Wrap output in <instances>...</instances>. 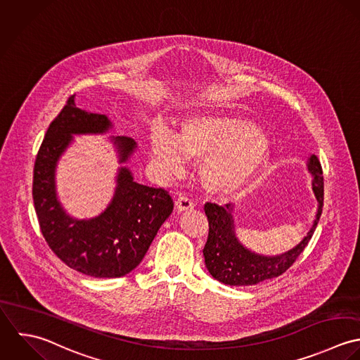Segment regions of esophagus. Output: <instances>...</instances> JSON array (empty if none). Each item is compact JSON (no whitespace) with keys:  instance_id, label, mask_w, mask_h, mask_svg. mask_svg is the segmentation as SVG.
<instances>
[{"instance_id":"1","label":"esophagus","mask_w":360,"mask_h":360,"mask_svg":"<svg viewBox=\"0 0 360 360\" xmlns=\"http://www.w3.org/2000/svg\"><path fill=\"white\" fill-rule=\"evenodd\" d=\"M175 205H176L178 212H189V210L195 209V203L186 196H179Z\"/></svg>"}]
</instances>
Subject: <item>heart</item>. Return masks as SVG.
Segmentation results:
<instances>
[{
    "label": "heart",
    "mask_w": 360,
    "mask_h": 360,
    "mask_svg": "<svg viewBox=\"0 0 360 360\" xmlns=\"http://www.w3.org/2000/svg\"><path fill=\"white\" fill-rule=\"evenodd\" d=\"M150 147L154 167L167 179L185 172V158L202 160V182L218 195L243 189L270 160L269 139L256 124L222 115L191 117L175 135L158 125Z\"/></svg>",
    "instance_id": "heart-1"
}]
</instances>
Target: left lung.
<instances>
[{
    "instance_id": "obj_1",
    "label": "left lung",
    "mask_w": 360,
    "mask_h": 360,
    "mask_svg": "<svg viewBox=\"0 0 360 360\" xmlns=\"http://www.w3.org/2000/svg\"><path fill=\"white\" fill-rule=\"evenodd\" d=\"M307 169L313 176L311 189L319 203L316 218L306 236L296 246L281 255H259L240 243L235 233L232 205H205V213L209 219V238L203 249V256L209 273L217 281L235 287L256 285L281 276L295 263L297 256L304 250L311 239L323 212V169L319 158L314 154L309 157Z\"/></svg>"
}]
</instances>
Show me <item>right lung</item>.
Wrapping results in <instances>:
<instances>
[{
  "label": "right lung",
  "mask_w": 360,
  "mask_h": 360,
  "mask_svg": "<svg viewBox=\"0 0 360 360\" xmlns=\"http://www.w3.org/2000/svg\"><path fill=\"white\" fill-rule=\"evenodd\" d=\"M111 128L107 115L80 110L70 97L47 129L33 171V202L46 242L68 267L96 278H118L135 270L174 209L167 191L135 182L131 169L120 167L114 196L104 212L77 219L64 210L56 186L61 155L73 135L107 134ZM111 142L120 164L129 161L138 147L127 136H112Z\"/></svg>",
  "instance_id": "right-lung-1"
}]
</instances>
